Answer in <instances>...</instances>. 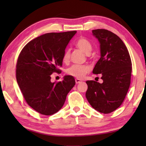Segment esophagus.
Here are the masks:
<instances>
[{
  "mask_svg": "<svg viewBox=\"0 0 146 146\" xmlns=\"http://www.w3.org/2000/svg\"><path fill=\"white\" fill-rule=\"evenodd\" d=\"M75 82H76V84H78V83L82 82V80H80V79H76L75 80Z\"/></svg>",
  "mask_w": 146,
  "mask_h": 146,
  "instance_id": "obj_1",
  "label": "esophagus"
}]
</instances>
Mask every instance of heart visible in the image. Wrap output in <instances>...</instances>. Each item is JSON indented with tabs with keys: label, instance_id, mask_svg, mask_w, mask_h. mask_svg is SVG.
I'll list each match as a JSON object with an SVG mask.
<instances>
[{
	"label": "heart",
	"instance_id": "heart-1",
	"mask_svg": "<svg viewBox=\"0 0 146 146\" xmlns=\"http://www.w3.org/2000/svg\"><path fill=\"white\" fill-rule=\"evenodd\" d=\"M75 45L80 50L82 51L85 54H88L92 49V45L88 40L84 38H80L77 40ZM70 52L69 49H66L64 52L62 60L63 63H67L70 60ZM90 71V68L88 65H77L75 64L71 66L66 70V72L70 76L76 77L77 78H83L86 74L89 73Z\"/></svg>",
	"mask_w": 146,
	"mask_h": 146
}]
</instances>
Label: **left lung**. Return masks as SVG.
Wrapping results in <instances>:
<instances>
[{
    "mask_svg": "<svg viewBox=\"0 0 146 146\" xmlns=\"http://www.w3.org/2000/svg\"><path fill=\"white\" fill-rule=\"evenodd\" d=\"M100 43V58L93 73L102 75L103 83L86 81V98L100 113H109L122 104L131 84L132 62L129 51L119 36L109 31H92Z\"/></svg>",
    "mask_w": 146,
    "mask_h": 146,
    "instance_id": "left-lung-1",
    "label": "left lung"
}]
</instances>
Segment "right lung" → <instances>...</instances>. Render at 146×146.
Returning a JSON list of instances; mask_svg holds the SVG:
<instances>
[{
  "mask_svg": "<svg viewBox=\"0 0 146 146\" xmlns=\"http://www.w3.org/2000/svg\"><path fill=\"white\" fill-rule=\"evenodd\" d=\"M76 31L51 33L29 42L22 49L16 64V79L29 106L45 115L56 113L75 85L73 76L66 75L62 82L52 83V73H60L63 55Z\"/></svg>",
  "mask_w": 146,
  "mask_h": 146,
  "instance_id": "right-lung-1",
  "label": "right lung"
}]
</instances>
